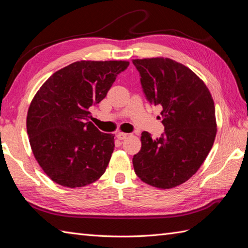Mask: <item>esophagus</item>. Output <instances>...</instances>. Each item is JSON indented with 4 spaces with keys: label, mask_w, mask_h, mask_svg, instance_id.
I'll list each match as a JSON object with an SVG mask.
<instances>
[{
    "label": "esophagus",
    "mask_w": 248,
    "mask_h": 248,
    "mask_svg": "<svg viewBox=\"0 0 248 248\" xmlns=\"http://www.w3.org/2000/svg\"><path fill=\"white\" fill-rule=\"evenodd\" d=\"M116 136H117V139H118V140H125V139H127L128 134H127V133H123V132H118L117 134H116Z\"/></svg>",
    "instance_id": "esophagus-1"
}]
</instances>
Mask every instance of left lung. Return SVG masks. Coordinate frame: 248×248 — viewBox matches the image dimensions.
Instances as JSON below:
<instances>
[{
	"label": "left lung",
	"instance_id": "8db88e82",
	"mask_svg": "<svg viewBox=\"0 0 248 248\" xmlns=\"http://www.w3.org/2000/svg\"><path fill=\"white\" fill-rule=\"evenodd\" d=\"M140 85L151 105L162 108L164 133L143 132L141 148L133 156L135 173L159 188L188 180L211 150L215 135L214 102L204 83L187 67L170 59L133 60Z\"/></svg>",
	"mask_w": 248,
	"mask_h": 248
}]
</instances>
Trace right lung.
<instances>
[{"label": "right lung", "instance_id": "right-lung-1", "mask_svg": "<svg viewBox=\"0 0 248 248\" xmlns=\"http://www.w3.org/2000/svg\"><path fill=\"white\" fill-rule=\"evenodd\" d=\"M129 62L81 61L56 71L31 101L26 129L37 162L57 184L81 187L101 177L114 135L89 121V108L107 97Z\"/></svg>", "mask_w": 248, "mask_h": 248}]
</instances>
